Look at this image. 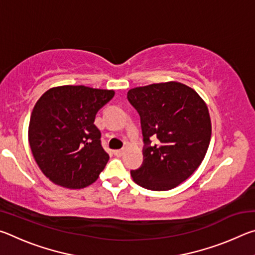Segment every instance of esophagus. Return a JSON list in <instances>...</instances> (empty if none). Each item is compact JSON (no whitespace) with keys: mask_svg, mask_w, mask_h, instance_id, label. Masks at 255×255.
Masks as SVG:
<instances>
[{"mask_svg":"<svg viewBox=\"0 0 255 255\" xmlns=\"http://www.w3.org/2000/svg\"><path fill=\"white\" fill-rule=\"evenodd\" d=\"M114 153H115L116 156H123V155L125 154V149L124 148L123 149H116Z\"/></svg>","mask_w":255,"mask_h":255,"instance_id":"1","label":"esophagus"}]
</instances>
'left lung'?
Listing matches in <instances>:
<instances>
[{
	"label": "left lung",
	"mask_w": 255,
	"mask_h": 255,
	"mask_svg": "<svg viewBox=\"0 0 255 255\" xmlns=\"http://www.w3.org/2000/svg\"><path fill=\"white\" fill-rule=\"evenodd\" d=\"M128 100L141 119L144 163L130 171L133 182L154 191L171 190L193 174L206 156L211 120L206 102L190 86L175 81L130 89ZM158 144L149 146V138Z\"/></svg>",
	"instance_id": "obj_1"
}]
</instances>
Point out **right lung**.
I'll return each mask as SVG.
<instances>
[{
  "label": "right lung",
  "mask_w": 255,
  "mask_h": 255,
  "mask_svg": "<svg viewBox=\"0 0 255 255\" xmlns=\"http://www.w3.org/2000/svg\"><path fill=\"white\" fill-rule=\"evenodd\" d=\"M114 96V90L60 85L36 102L28 140L37 165L51 182L82 189L98 180L109 155L102 147L94 120Z\"/></svg>",
  "instance_id": "obj_1"
}]
</instances>
